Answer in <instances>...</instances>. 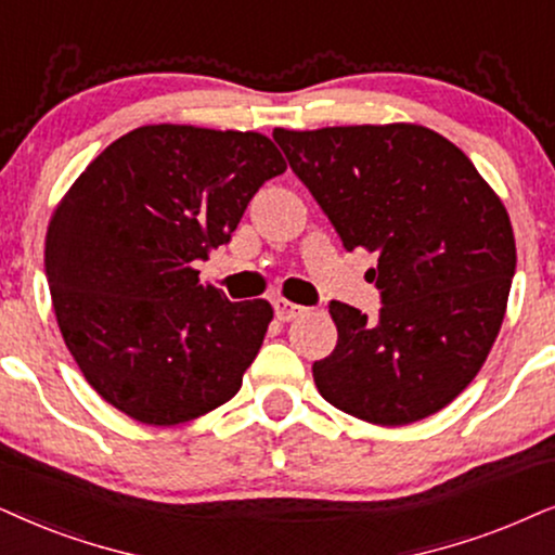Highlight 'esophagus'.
<instances>
[{
	"label": "esophagus",
	"mask_w": 555,
	"mask_h": 555,
	"mask_svg": "<svg viewBox=\"0 0 555 555\" xmlns=\"http://www.w3.org/2000/svg\"><path fill=\"white\" fill-rule=\"evenodd\" d=\"M273 312H276V318H279V320L289 322V320H297L299 314H305V312H307V307L294 305V301L279 297V299H273Z\"/></svg>",
	"instance_id": "34e87169"
}]
</instances>
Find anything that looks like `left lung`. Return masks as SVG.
I'll use <instances>...</instances> for the list:
<instances>
[{"label":"left lung","instance_id":"1","mask_svg":"<svg viewBox=\"0 0 555 555\" xmlns=\"http://www.w3.org/2000/svg\"><path fill=\"white\" fill-rule=\"evenodd\" d=\"M343 248L376 254L378 320L330 301L338 346L314 361L320 395L374 425L443 410L479 374L500 333L515 235L492 186L423 125L273 130Z\"/></svg>","mask_w":555,"mask_h":555}]
</instances>
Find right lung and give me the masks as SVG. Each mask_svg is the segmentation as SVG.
I'll use <instances>...</instances> for the list:
<instances>
[{
  "mask_svg": "<svg viewBox=\"0 0 555 555\" xmlns=\"http://www.w3.org/2000/svg\"><path fill=\"white\" fill-rule=\"evenodd\" d=\"M284 171L261 132L145 125L74 181L48 225L46 279L63 340L112 406L179 425L237 395L273 310L199 284L194 261Z\"/></svg>",
  "mask_w": 555,
  "mask_h": 555,
  "instance_id": "1",
  "label": "right lung"
}]
</instances>
